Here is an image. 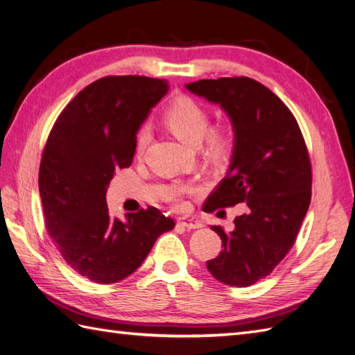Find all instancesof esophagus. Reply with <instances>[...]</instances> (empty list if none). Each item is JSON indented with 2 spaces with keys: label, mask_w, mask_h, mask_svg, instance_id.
Wrapping results in <instances>:
<instances>
[{
  "label": "esophagus",
  "mask_w": 355,
  "mask_h": 355,
  "mask_svg": "<svg viewBox=\"0 0 355 355\" xmlns=\"http://www.w3.org/2000/svg\"><path fill=\"white\" fill-rule=\"evenodd\" d=\"M178 225H179V227H182V228L188 230V231L197 230V228L202 227V223L200 220H197V219H180V220H178Z\"/></svg>",
  "instance_id": "esophagus-1"
}]
</instances>
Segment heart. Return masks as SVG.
I'll use <instances>...</instances> for the list:
<instances>
[{
	"mask_svg": "<svg viewBox=\"0 0 355 355\" xmlns=\"http://www.w3.org/2000/svg\"><path fill=\"white\" fill-rule=\"evenodd\" d=\"M164 121L179 139L188 144H201L204 154L213 161L227 158L232 148V130L227 124L210 125L207 110L188 96H179L168 105L164 112ZM151 141V130L146 125L139 128L136 135L135 151L141 157ZM200 188L194 184H178L167 191L166 198L176 209H185V196H194Z\"/></svg>",
	"mask_w": 355,
	"mask_h": 355,
	"instance_id": "obj_1",
	"label": "heart"
}]
</instances>
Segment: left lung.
Here are the masks:
<instances>
[{"label": "left lung", "mask_w": 355, "mask_h": 355, "mask_svg": "<svg viewBox=\"0 0 355 355\" xmlns=\"http://www.w3.org/2000/svg\"><path fill=\"white\" fill-rule=\"evenodd\" d=\"M185 87L220 105L234 128L230 170L202 210L247 204L234 231L211 227L223 250L207 270L228 286H252L284 259L308 211L313 175L304 136L282 99L256 80H200Z\"/></svg>", "instance_id": "1"}]
</instances>
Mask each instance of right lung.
<instances>
[{"label": "right lung", "mask_w": 355, "mask_h": 355, "mask_svg": "<svg viewBox=\"0 0 355 355\" xmlns=\"http://www.w3.org/2000/svg\"><path fill=\"white\" fill-rule=\"evenodd\" d=\"M167 92L164 80L103 77L75 96L49 135L38 175L46 228L63 259L90 282L124 280L175 227L151 206L124 220L111 218L105 198L115 171L130 167L136 133Z\"/></svg>", "instance_id": "add662e5"}]
</instances>
